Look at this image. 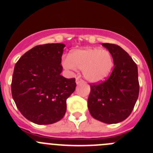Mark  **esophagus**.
<instances>
[{"instance_id":"obj_1","label":"esophagus","mask_w":153,"mask_h":153,"mask_svg":"<svg viewBox=\"0 0 153 153\" xmlns=\"http://www.w3.org/2000/svg\"><path fill=\"white\" fill-rule=\"evenodd\" d=\"M76 84H79V83H84V81H83V79H79V78H76Z\"/></svg>"}]
</instances>
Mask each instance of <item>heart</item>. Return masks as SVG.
Returning a JSON list of instances; mask_svg holds the SVG:
<instances>
[{
	"label": "heart",
	"instance_id": "obj_1",
	"mask_svg": "<svg viewBox=\"0 0 153 153\" xmlns=\"http://www.w3.org/2000/svg\"><path fill=\"white\" fill-rule=\"evenodd\" d=\"M63 67L71 71L83 70L85 79L96 83L107 77L113 67V58L108 50L98 47L76 50L63 60Z\"/></svg>",
	"mask_w": 153,
	"mask_h": 153
}]
</instances>
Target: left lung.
<instances>
[{
  "instance_id": "left-lung-1",
  "label": "left lung",
  "mask_w": 153,
  "mask_h": 153,
  "mask_svg": "<svg viewBox=\"0 0 153 153\" xmlns=\"http://www.w3.org/2000/svg\"><path fill=\"white\" fill-rule=\"evenodd\" d=\"M113 58V70L109 78L90 84L88 109L92 117L107 124L118 123L132 113L139 97L137 65L123 48L102 44Z\"/></svg>"
}]
</instances>
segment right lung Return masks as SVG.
<instances>
[{
	"label": "right lung",
	"instance_id": "obj_1",
	"mask_svg": "<svg viewBox=\"0 0 153 153\" xmlns=\"http://www.w3.org/2000/svg\"><path fill=\"white\" fill-rule=\"evenodd\" d=\"M63 44L38 45L19 59L13 70L12 97L27 120L38 125L60 121L67 100L76 86L75 78L60 75Z\"/></svg>",
	"mask_w": 153,
	"mask_h": 153
}]
</instances>
